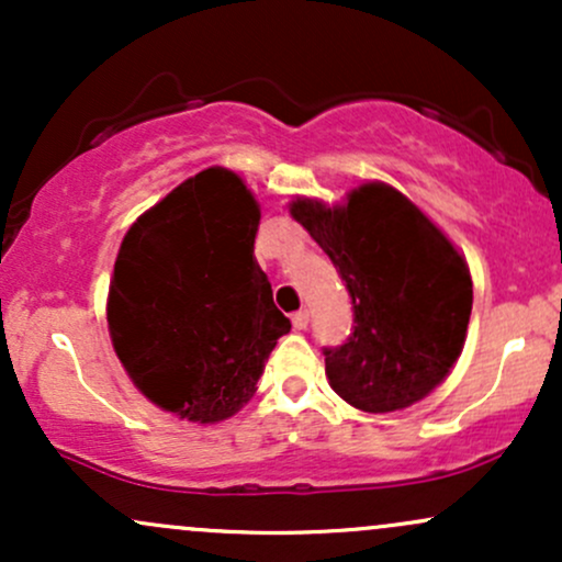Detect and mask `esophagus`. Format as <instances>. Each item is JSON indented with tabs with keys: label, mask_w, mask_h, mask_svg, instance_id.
<instances>
[{
	"label": "esophagus",
	"mask_w": 562,
	"mask_h": 562,
	"mask_svg": "<svg viewBox=\"0 0 562 562\" xmlns=\"http://www.w3.org/2000/svg\"><path fill=\"white\" fill-rule=\"evenodd\" d=\"M293 327H295V330H306V327H308V312H306V308H301V312L293 314Z\"/></svg>",
	"instance_id": "obj_1"
}]
</instances>
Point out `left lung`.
Instances as JSON below:
<instances>
[{"instance_id": "1", "label": "left lung", "mask_w": 562, "mask_h": 562, "mask_svg": "<svg viewBox=\"0 0 562 562\" xmlns=\"http://www.w3.org/2000/svg\"><path fill=\"white\" fill-rule=\"evenodd\" d=\"M290 214L330 256L353 303V333L325 348L333 391L362 412L412 406L449 375L465 346L473 280L428 216L383 182L344 205L299 198Z\"/></svg>"}]
</instances>
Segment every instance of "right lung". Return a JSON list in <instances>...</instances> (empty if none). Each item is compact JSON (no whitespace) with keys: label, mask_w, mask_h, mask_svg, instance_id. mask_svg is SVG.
<instances>
[{"label":"right lung","mask_w":562,"mask_h":562,"mask_svg":"<svg viewBox=\"0 0 562 562\" xmlns=\"http://www.w3.org/2000/svg\"><path fill=\"white\" fill-rule=\"evenodd\" d=\"M259 203L237 173L205 169L126 232L108 330L132 383L190 423H222L256 393L290 319L254 256Z\"/></svg>","instance_id":"add662e5"}]
</instances>
